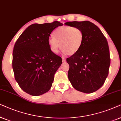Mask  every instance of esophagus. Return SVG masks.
Returning a JSON list of instances; mask_svg holds the SVG:
<instances>
[{
    "label": "esophagus",
    "instance_id": "esophagus-1",
    "mask_svg": "<svg viewBox=\"0 0 121 121\" xmlns=\"http://www.w3.org/2000/svg\"><path fill=\"white\" fill-rule=\"evenodd\" d=\"M62 61L63 62H65L66 61V59L65 57H62Z\"/></svg>",
    "mask_w": 121,
    "mask_h": 121
}]
</instances>
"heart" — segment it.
<instances>
[{"label":"heart","instance_id":"heart-1","mask_svg":"<svg viewBox=\"0 0 121 121\" xmlns=\"http://www.w3.org/2000/svg\"><path fill=\"white\" fill-rule=\"evenodd\" d=\"M55 37L51 36L49 39L51 50L55 53L57 52L60 46L63 52L72 55L79 50L83 44L82 31L71 26L59 27L55 31Z\"/></svg>","mask_w":121,"mask_h":121}]
</instances>
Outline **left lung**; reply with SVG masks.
Listing matches in <instances>:
<instances>
[{
    "label": "left lung",
    "mask_w": 121,
    "mask_h": 121,
    "mask_svg": "<svg viewBox=\"0 0 121 121\" xmlns=\"http://www.w3.org/2000/svg\"><path fill=\"white\" fill-rule=\"evenodd\" d=\"M65 24L80 29L83 34L79 50L66 59L70 66L69 81L77 91L95 92L104 84L108 75L111 59L107 39L99 27L88 21Z\"/></svg>",
    "instance_id": "left-lung-1"
}]
</instances>
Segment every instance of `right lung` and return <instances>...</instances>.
Wrapping results in <instances>:
<instances>
[{"mask_svg":"<svg viewBox=\"0 0 121 121\" xmlns=\"http://www.w3.org/2000/svg\"><path fill=\"white\" fill-rule=\"evenodd\" d=\"M62 25L58 21L32 24L14 45L12 66L15 79L20 87L30 95H41L51 87L55 73L62 61L51 50L49 36L53 30Z\"/></svg>","mask_w":121,"mask_h":121,"instance_id":"obj_1","label":"right lung"}]
</instances>
